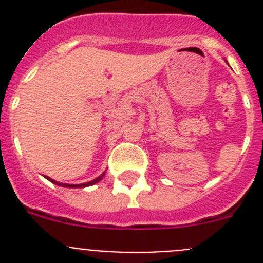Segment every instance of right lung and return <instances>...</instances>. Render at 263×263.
<instances>
[{"label":"right lung","instance_id":"obj_1","mask_svg":"<svg viewBox=\"0 0 263 263\" xmlns=\"http://www.w3.org/2000/svg\"><path fill=\"white\" fill-rule=\"evenodd\" d=\"M103 176H104V174L101 176H99V178L97 179H95V180H92V182H88V183H84V184H63V183H59V182H55V180H52V179H50V178H47L48 180H50V182H52V183H55V184H58V185H62V187H69V188H83V187H89V185H93L95 183H97V182H100V180H101V179H103Z\"/></svg>","mask_w":263,"mask_h":263}]
</instances>
